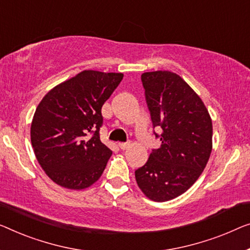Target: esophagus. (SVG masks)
<instances>
[{
    "instance_id": "34e87169",
    "label": "esophagus",
    "mask_w": 250,
    "mask_h": 250,
    "mask_svg": "<svg viewBox=\"0 0 250 250\" xmlns=\"http://www.w3.org/2000/svg\"><path fill=\"white\" fill-rule=\"evenodd\" d=\"M118 146H119V148L122 149V150H125V149L130 147V143H119Z\"/></svg>"
}]
</instances>
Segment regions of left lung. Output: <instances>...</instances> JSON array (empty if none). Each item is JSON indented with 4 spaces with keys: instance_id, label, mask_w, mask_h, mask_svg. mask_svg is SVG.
<instances>
[{
    "instance_id": "left-lung-1",
    "label": "left lung",
    "mask_w": 250,
    "mask_h": 250,
    "mask_svg": "<svg viewBox=\"0 0 250 250\" xmlns=\"http://www.w3.org/2000/svg\"><path fill=\"white\" fill-rule=\"evenodd\" d=\"M141 81L154 128H162V145L135 176L149 200L166 202L188 191L206 168L212 151V120L200 96L177 74L148 72Z\"/></svg>"
}]
</instances>
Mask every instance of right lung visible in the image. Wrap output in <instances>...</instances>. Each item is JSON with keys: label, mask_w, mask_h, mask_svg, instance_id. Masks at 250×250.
I'll return each mask as SVG.
<instances>
[{"label": "right lung", "mask_w": 250, "mask_h": 250, "mask_svg": "<svg viewBox=\"0 0 250 250\" xmlns=\"http://www.w3.org/2000/svg\"><path fill=\"white\" fill-rule=\"evenodd\" d=\"M122 78V73L83 70L38 104L30 128L33 152L57 185L84 189L101 177L112 155L100 140L101 109Z\"/></svg>", "instance_id": "add662e5"}]
</instances>
